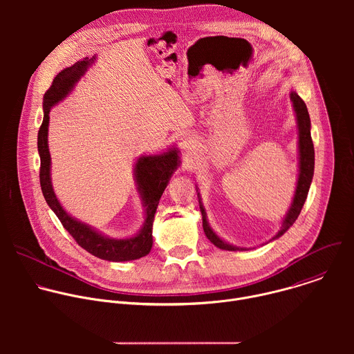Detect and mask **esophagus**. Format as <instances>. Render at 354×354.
Wrapping results in <instances>:
<instances>
[{
    "label": "esophagus",
    "mask_w": 354,
    "mask_h": 354,
    "mask_svg": "<svg viewBox=\"0 0 354 354\" xmlns=\"http://www.w3.org/2000/svg\"><path fill=\"white\" fill-rule=\"evenodd\" d=\"M180 147L189 153V151H192L194 148V140L192 137L185 136V137L180 138Z\"/></svg>",
    "instance_id": "obj_1"
}]
</instances>
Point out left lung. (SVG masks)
<instances>
[{
  "label": "left lung",
  "mask_w": 354,
  "mask_h": 354,
  "mask_svg": "<svg viewBox=\"0 0 354 354\" xmlns=\"http://www.w3.org/2000/svg\"><path fill=\"white\" fill-rule=\"evenodd\" d=\"M290 100L292 104L297 129H298V178H297V186H295L291 206L288 207L286 216L281 220L280 230L269 242L280 238L295 223V220L298 218V216L301 213L302 206H304V203H306L308 190H310V186H311V182L314 178L315 151H314V144H313V138H311V120H310L308 109H307V105L304 104V100L298 96V93L295 91L290 92ZM196 192H197V197H198L201 218H203V230H205L206 236L210 239V242L224 250H246L248 248L235 246V245L224 241L221 236H218L216 234V231L210 227V224L207 221V214L203 207V203H201V197L197 190V186H196Z\"/></svg>",
  "instance_id": "left-lung-1"
}]
</instances>
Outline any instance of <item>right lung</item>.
Returning <instances> with one entry per match:
<instances>
[{"instance_id":"add662e5","label":"right lung","mask_w":354,"mask_h":354,"mask_svg":"<svg viewBox=\"0 0 354 354\" xmlns=\"http://www.w3.org/2000/svg\"><path fill=\"white\" fill-rule=\"evenodd\" d=\"M96 56L82 59L62 70L43 96V123L37 134V151L40 157V187L46 203L55 212L63 227L71 234L77 243L91 255L109 262H129L149 254L153 248V223L160 198L168 186L174 172L180 165V151L172 145L161 154L141 156L134 162V182L144 207V223L141 228L126 238H112L85 224L64 210L52 185V158L48 151V120L50 111L64 100L75 88L81 77L95 63Z\"/></svg>"}]
</instances>
